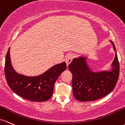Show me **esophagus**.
<instances>
[{
    "label": "esophagus",
    "instance_id": "34e87169",
    "mask_svg": "<svg viewBox=\"0 0 125 125\" xmlns=\"http://www.w3.org/2000/svg\"><path fill=\"white\" fill-rule=\"evenodd\" d=\"M74 58V56L72 54H67L65 58V61L66 62L67 65H68L70 64V62L72 61L73 59Z\"/></svg>",
    "mask_w": 125,
    "mask_h": 125
}]
</instances>
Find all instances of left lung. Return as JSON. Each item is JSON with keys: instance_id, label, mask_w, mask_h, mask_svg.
I'll use <instances>...</instances> for the list:
<instances>
[{"instance_id": "8db88e82", "label": "left lung", "mask_w": 125, "mask_h": 125, "mask_svg": "<svg viewBox=\"0 0 125 125\" xmlns=\"http://www.w3.org/2000/svg\"><path fill=\"white\" fill-rule=\"evenodd\" d=\"M114 50H116L115 45ZM84 57L74 58L68 65L73 74V93L80 102H91L106 96L115 87L119 75V62L116 53L110 71L94 73L90 71Z\"/></svg>"}]
</instances>
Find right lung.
<instances>
[{
  "instance_id": "obj_1",
  "label": "right lung",
  "mask_w": 125,
  "mask_h": 125,
  "mask_svg": "<svg viewBox=\"0 0 125 125\" xmlns=\"http://www.w3.org/2000/svg\"><path fill=\"white\" fill-rule=\"evenodd\" d=\"M66 68V64L63 62L38 76L21 75L12 66L9 48L5 58V74L8 85L18 96L32 102H44L51 97L56 80Z\"/></svg>"
}]
</instances>
